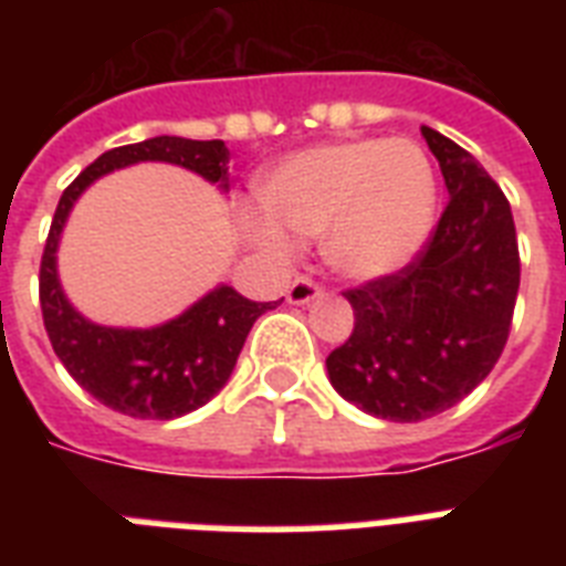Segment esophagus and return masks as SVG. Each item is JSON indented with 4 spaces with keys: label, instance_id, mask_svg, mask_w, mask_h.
<instances>
[{
    "label": "esophagus",
    "instance_id": "esophagus-1",
    "mask_svg": "<svg viewBox=\"0 0 566 566\" xmlns=\"http://www.w3.org/2000/svg\"><path fill=\"white\" fill-rule=\"evenodd\" d=\"M319 293H323V287L311 282V279H296V282L287 287V302H291V305H308V302L317 300Z\"/></svg>",
    "mask_w": 566,
    "mask_h": 566
}]
</instances>
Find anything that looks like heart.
Here are the masks:
<instances>
[{"instance_id":"b5f03b06","label":"heart","mask_w":566,"mask_h":566,"mask_svg":"<svg viewBox=\"0 0 566 566\" xmlns=\"http://www.w3.org/2000/svg\"><path fill=\"white\" fill-rule=\"evenodd\" d=\"M266 213L243 229L264 255L287 258L296 238H319V255L349 282H381L411 264L431 238L438 181L408 137H367L287 155L261 185Z\"/></svg>"}]
</instances>
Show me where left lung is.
<instances>
[{
  "label": "left lung",
  "mask_w": 566,
  "mask_h": 566,
  "mask_svg": "<svg viewBox=\"0 0 566 566\" xmlns=\"http://www.w3.org/2000/svg\"><path fill=\"white\" fill-rule=\"evenodd\" d=\"M420 132L447 181V211L413 264L346 293L355 328L326 358L337 394L390 422L429 420L482 385L505 349L520 287L500 185L455 140Z\"/></svg>",
  "instance_id": "left-lung-1"
}]
</instances>
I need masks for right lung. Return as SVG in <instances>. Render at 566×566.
I'll return each instance as SVG.
<instances>
[{
	"mask_svg": "<svg viewBox=\"0 0 566 566\" xmlns=\"http://www.w3.org/2000/svg\"><path fill=\"white\" fill-rule=\"evenodd\" d=\"M146 161L185 167L229 193V149L222 140L161 135L99 155L55 208L40 261V308L52 349L87 394L126 417L176 420L220 394L249 328L279 302H252L231 284H217L181 314L149 328L102 326L75 308L57 275V247L70 211L93 181Z\"/></svg>",
	"mask_w": 566,
	"mask_h": 566,
	"instance_id": "1",
	"label": "right lung"
}]
</instances>
